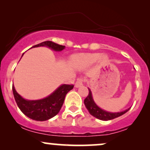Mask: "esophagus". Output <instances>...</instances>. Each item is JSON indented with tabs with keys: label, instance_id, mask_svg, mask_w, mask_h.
Here are the masks:
<instances>
[{
	"label": "esophagus",
	"instance_id": "obj_1",
	"mask_svg": "<svg viewBox=\"0 0 150 150\" xmlns=\"http://www.w3.org/2000/svg\"><path fill=\"white\" fill-rule=\"evenodd\" d=\"M82 85H83V80H82V79H78V80H77L76 82H75V87H80V86H82Z\"/></svg>",
	"mask_w": 150,
	"mask_h": 150
}]
</instances>
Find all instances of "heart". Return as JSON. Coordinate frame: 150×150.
I'll return each instance as SVG.
<instances>
[{
	"mask_svg": "<svg viewBox=\"0 0 150 150\" xmlns=\"http://www.w3.org/2000/svg\"><path fill=\"white\" fill-rule=\"evenodd\" d=\"M99 59L103 63H106L108 61V56L106 55L101 56L99 53H82L73 57L72 64L77 68H82L94 64Z\"/></svg>",
	"mask_w": 150,
	"mask_h": 150,
	"instance_id": "obj_1",
	"label": "heart"
}]
</instances>
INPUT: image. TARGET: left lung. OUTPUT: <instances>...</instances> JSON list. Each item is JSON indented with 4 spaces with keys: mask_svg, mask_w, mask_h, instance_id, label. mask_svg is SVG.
Wrapping results in <instances>:
<instances>
[{
    "mask_svg": "<svg viewBox=\"0 0 150 150\" xmlns=\"http://www.w3.org/2000/svg\"><path fill=\"white\" fill-rule=\"evenodd\" d=\"M89 94L87 97L85 98V99L84 100V103L86 108H87L88 111L89 112L92 116H93L95 118H98V119L101 120H109L114 119V118H118L122 115H123L127 111L130 110V108H128V109L125 110V111H120V112H109V111H106L105 110L102 109L100 107L97 106L96 104V103L94 102V99H93L92 94L91 92L90 89H89Z\"/></svg>",
    "mask_w": 150,
    "mask_h": 150,
    "instance_id": "obj_1",
    "label": "left lung"
}]
</instances>
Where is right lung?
Returning a JSON list of instances; mask_svg holds the SVG:
<instances>
[{"label": "right lung", "instance_id": "add662e5", "mask_svg": "<svg viewBox=\"0 0 150 150\" xmlns=\"http://www.w3.org/2000/svg\"><path fill=\"white\" fill-rule=\"evenodd\" d=\"M39 46H46L55 51H61L65 49V46L59 45L51 41L42 42L32 48ZM73 85H61L49 96L39 100L24 99L17 92L14 85H13V92L19 108L25 116L32 120L44 121L58 114L64 102L65 95L73 89Z\"/></svg>", "mask_w": 150, "mask_h": 150}]
</instances>
